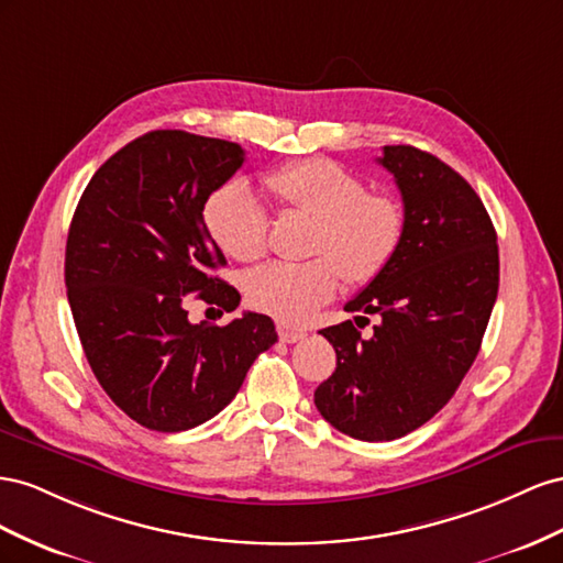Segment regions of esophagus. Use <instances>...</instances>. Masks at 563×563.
Returning a JSON list of instances; mask_svg holds the SVG:
<instances>
[{"label": "esophagus", "instance_id": "34e87169", "mask_svg": "<svg viewBox=\"0 0 563 563\" xmlns=\"http://www.w3.org/2000/svg\"><path fill=\"white\" fill-rule=\"evenodd\" d=\"M278 336H280V342H285V344H295V342H301L303 336H307V332L287 328V325H278Z\"/></svg>", "mask_w": 563, "mask_h": 563}]
</instances>
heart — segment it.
<instances>
[{
	"label": "heart",
	"instance_id": "obj_1",
	"mask_svg": "<svg viewBox=\"0 0 563 563\" xmlns=\"http://www.w3.org/2000/svg\"><path fill=\"white\" fill-rule=\"evenodd\" d=\"M266 188L287 212L313 219L311 252L303 264L276 262L250 273L247 301L280 323H307L349 283H371L391 264L406 233V210L389 192L367 190L356 172L330 157L287 163L264 176ZM205 227L223 254L254 262L268 247V214L243 181L210 192Z\"/></svg>",
	"mask_w": 563,
	"mask_h": 563
}]
</instances>
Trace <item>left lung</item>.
Wrapping results in <instances>:
<instances>
[{"label": "left lung", "instance_id": "8db88e82", "mask_svg": "<svg viewBox=\"0 0 563 563\" xmlns=\"http://www.w3.org/2000/svg\"><path fill=\"white\" fill-rule=\"evenodd\" d=\"M377 163L404 198V243L344 309L382 323L367 340L351 320L320 330L336 367L313 394L320 415L361 441L406 437L453 398L500 285L493 221L453 167L412 146H384Z\"/></svg>", "mask_w": 563, "mask_h": 563}]
</instances>
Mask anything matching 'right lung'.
<instances>
[{"mask_svg":"<svg viewBox=\"0 0 563 563\" xmlns=\"http://www.w3.org/2000/svg\"><path fill=\"white\" fill-rule=\"evenodd\" d=\"M243 163L238 143L157 130L108 157L77 202L66 245L75 328L103 391L146 429L212 420L278 342L268 316L192 325L184 307L198 295L238 309V290L217 276L227 256L202 207Z\"/></svg>","mask_w":563,"mask_h":563,"instance_id":"add662e5","label":"right lung"}]
</instances>
